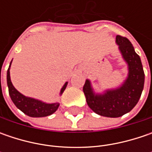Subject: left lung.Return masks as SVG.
Segmentation results:
<instances>
[{"mask_svg":"<svg viewBox=\"0 0 152 152\" xmlns=\"http://www.w3.org/2000/svg\"><path fill=\"white\" fill-rule=\"evenodd\" d=\"M116 44L128 66V75L117 88L96 92L90 79L83 87L86 102L91 110L98 115L118 118L128 113L136 106L143 91L145 73L140 56L131 42L125 37L117 35Z\"/></svg>","mask_w":152,"mask_h":152,"instance_id":"left-lung-1","label":"left lung"}]
</instances>
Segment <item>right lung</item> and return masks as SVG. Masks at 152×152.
<instances>
[{
	"label": "right lung",
	"mask_w": 152,
	"mask_h": 152,
	"mask_svg": "<svg viewBox=\"0 0 152 152\" xmlns=\"http://www.w3.org/2000/svg\"><path fill=\"white\" fill-rule=\"evenodd\" d=\"M12 61L10 62V66L7 73V86H8L9 95L15 106L19 110H21L23 113L32 118H42V117L50 116L54 113L60 106L59 102L46 103L38 99L26 96L20 93L13 86L11 81V77H10V67H11ZM67 85V82H65V84L61 87V91H60V96H61L63 91H65Z\"/></svg>",
	"instance_id": "add662e5"
}]
</instances>
